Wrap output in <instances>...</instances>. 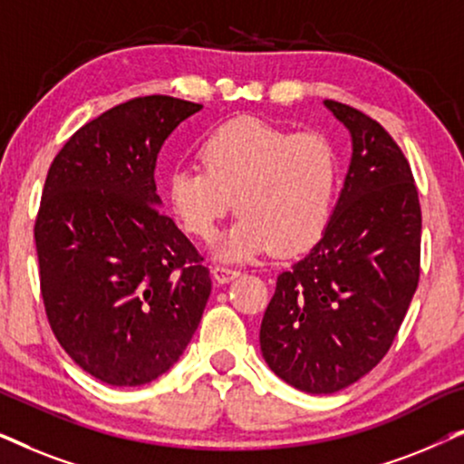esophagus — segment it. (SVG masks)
<instances>
[{
    "instance_id": "1",
    "label": "esophagus",
    "mask_w": 464,
    "mask_h": 464,
    "mask_svg": "<svg viewBox=\"0 0 464 464\" xmlns=\"http://www.w3.org/2000/svg\"><path fill=\"white\" fill-rule=\"evenodd\" d=\"M211 275L215 278V283L224 285V283L234 281V278H237L240 272L237 268H226V266H215V268L211 270Z\"/></svg>"
}]
</instances>
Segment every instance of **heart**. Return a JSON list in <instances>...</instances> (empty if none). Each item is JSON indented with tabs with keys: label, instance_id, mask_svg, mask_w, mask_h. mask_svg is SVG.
I'll return each mask as SVG.
<instances>
[{
	"label": "heart",
	"instance_id": "heart-1",
	"mask_svg": "<svg viewBox=\"0 0 464 464\" xmlns=\"http://www.w3.org/2000/svg\"><path fill=\"white\" fill-rule=\"evenodd\" d=\"M200 169L169 175L164 200L189 237L208 240L230 213L240 218L213 245L221 262H243L275 246L297 256L319 243L338 192V158L325 137L283 130L243 116L202 139Z\"/></svg>",
	"mask_w": 464,
	"mask_h": 464
}]
</instances>
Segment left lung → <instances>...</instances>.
Returning <instances> with one entry per match:
<instances>
[{
    "mask_svg": "<svg viewBox=\"0 0 464 464\" xmlns=\"http://www.w3.org/2000/svg\"><path fill=\"white\" fill-rule=\"evenodd\" d=\"M353 154L332 218L306 257L276 278L259 346L278 378L313 395L342 391L380 363L420 276L422 215L392 137L365 113L323 101Z\"/></svg>",
    "mask_w": 464,
    "mask_h": 464,
    "instance_id": "obj_1",
    "label": "left lung"
}]
</instances>
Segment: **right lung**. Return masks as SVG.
Here are the masks:
<instances>
[{"label": "right lung", "mask_w": 464, "mask_h": 464, "mask_svg": "<svg viewBox=\"0 0 464 464\" xmlns=\"http://www.w3.org/2000/svg\"><path fill=\"white\" fill-rule=\"evenodd\" d=\"M202 105L164 94L126 101L75 132L50 164L35 219L50 327L82 370L148 384L177 363L211 295L208 268L158 211L156 160Z\"/></svg>", "instance_id": "obj_1"}]
</instances>
